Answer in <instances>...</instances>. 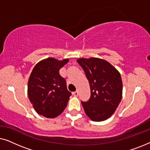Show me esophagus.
I'll list each match as a JSON object with an SVG mask.
<instances>
[{
  "label": "esophagus",
  "mask_w": 150,
  "mask_h": 150,
  "mask_svg": "<svg viewBox=\"0 0 150 150\" xmlns=\"http://www.w3.org/2000/svg\"><path fill=\"white\" fill-rule=\"evenodd\" d=\"M73 95L75 96V97H77L78 96H79V92H78V91H76L74 92H73Z\"/></svg>",
  "instance_id": "obj_1"
}]
</instances>
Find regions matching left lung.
Instances as JSON below:
<instances>
[{"mask_svg": "<svg viewBox=\"0 0 150 150\" xmlns=\"http://www.w3.org/2000/svg\"><path fill=\"white\" fill-rule=\"evenodd\" d=\"M91 89L89 101L81 102L86 115L94 122L109 118L115 111L122 98V81L120 73L104 59L80 58Z\"/></svg>", "mask_w": 150, "mask_h": 150, "instance_id": "obj_1", "label": "left lung"}]
</instances>
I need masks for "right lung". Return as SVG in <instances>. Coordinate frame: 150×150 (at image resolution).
<instances>
[{"label":"right lung","mask_w":150,"mask_h":150,"mask_svg":"<svg viewBox=\"0 0 150 150\" xmlns=\"http://www.w3.org/2000/svg\"><path fill=\"white\" fill-rule=\"evenodd\" d=\"M69 61L49 57L40 61L33 69L28 81V96L38 114L54 118L62 113L71 95L59 69Z\"/></svg>","instance_id":"obj_1"}]
</instances>
